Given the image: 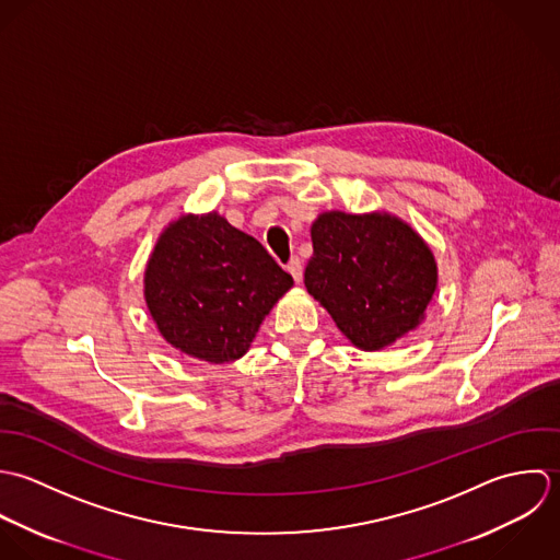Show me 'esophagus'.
Returning a JSON list of instances; mask_svg holds the SVG:
<instances>
[{"mask_svg": "<svg viewBox=\"0 0 560 560\" xmlns=\"http://www.w3.org/2000/svg\"><path fill=\"white\" fill-rule=\"evenodd\" d=\"M288 272L294 277L296 283H301V279H303V261L299 257H292L288 261Z\"/></svg>", "mask_w": 560, "mask_h": 560, "instance_id": "esophagus-1", "label": "esophagus"}]
</instances>
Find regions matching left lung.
<instances>
[{"mask_svg": "<svg viewBox=\"0 0 560 560\" xmlns=\"http://www.w3.org/2000/svg\"><path fill=\"white\" fill-rule=\"evenodd\" d=\"M307 292L361 350H381L413 331L438 288L429 244L405 221L325 212L312 224Z\"/></svg>", "mask_w": 560, "mask_h": 560, "instance_id": "obj_1", "label": "left lung"}]
</instances>
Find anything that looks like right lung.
I'll return each mask as SVG.
<instances>
[{
  "instance_id": "right-lung-1",
  "label": "right lung",
  "mask_w": 560,
  "mask_h": 560,
  "mask_svg": "<svg viewBox=\"0 0 560 560\" xmlns=\"http://www.w3.org/2000/svg\"><path fill=\"white\" fill-rule=\"evenodd\" d=\"M292 285L253 235L217 212L168 224L144 270V301L158 331L210 363L240 359Z\"/></svg>"
}]
</instances>
